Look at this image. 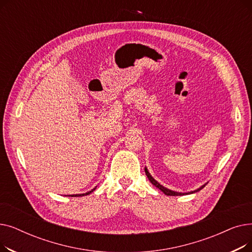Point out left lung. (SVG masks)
Wrapping results in <instances>:
<instances>
[{
    "instance_id": "obj_1",
    "label": "left lung",
    "mask_w": 252,
    "mask_h": 252,
    "mask_svg": "<svg viewBox=\"0 0 252 252\" xmlns=\"http://www.w3.org/2000/svg\"><path fill=\"white\" fill-rule=\"evenodd\" d=\"M145 174H146V176H147V178L149 179V181L154 185V186L156 187V188H158L159 190H161L165 195H167V196H179V195H182V193H178V192H174V191H170V190H168V189H166V188H164L163 186H161V185L159 184V183H157L151 176H150V174H149V171L147 170V168H145ZM205 187V185H203L202 187H200L199 189H197V190H195V191H193V192H190V193H194V192H198V191H200L201 189H203ZM186 194H189V193H186Z\"/></svg>"
}]
</instances>
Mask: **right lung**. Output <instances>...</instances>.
Returning a JSON list of instances; mask_svg holds the SVG:
<instances>
[{
    "label": "right lung",
    "mask_w": 252,
    "mask_h": 252,
    "mask_svg": "<svg viewBox=\"0 0 252 252\" xmlns=\"http://www.w3.org/2000/svg\"><path fill=\"white\" fill-rule=\"evenodd\" d=\"M94 190H95V188H94V189H93L92 191H90V192L86 193V194H76V195H69V196H71V197H73V196H74V197H76V196H77V197H78V196H85V195H89L90 193H92V192H93V191H94Z\"/></svg>",
    "instance_id": "add662e5"
}]
</instances>
